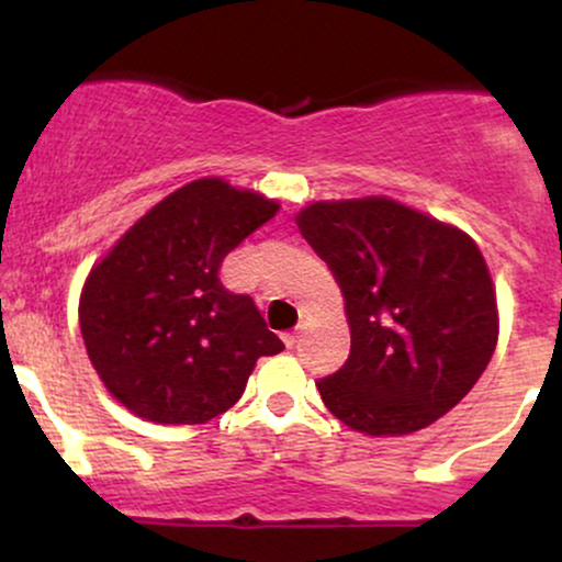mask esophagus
Returning <instances> with one entry per match:
<instances>
[{"instance_id":"esophagus-1","label":"esophagus","mask_w":562,"mask_h":562,"mask_svg":"<svg viewBox=\"0 0 562 562\" xmlns=\"http://www.w3.org/2000/svg\"><path fill=\"white\" fill-rule=\"evenodd\" d=\"M282 340H285V346H288V348H293V346H295V340H299V330H290V333H285V335H282Z\"/></svg>"}]
</instances>
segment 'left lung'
<instances>
[{"label":"left lung","mask_w":562,"mask_h":562,"mask_svg":"<svg viewBox=\"0 0 562 562\" xmlns=\"http://www.w3.org/2000/svg\"><path fill=\"white\" fill-rule=\"evenodd\" d=\"M346 299L351 353L317 383L327 409L367 436L428 428L492 362L496 295L462 229L391 198L319 200L295 216Z\"/></svg>","instance_id":"obj_1"}]
</instances>
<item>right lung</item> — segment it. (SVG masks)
<instances>
[{
  "label": "right lung",
  "instance_id": "right-lung-1",
  "mask_svg": "<svg viewBox=\"0 0 562 562\" xmlns=\"http://www.w3.org/2000/svg\"><path fill=\"white\" fill-rule=\"evenodd\" d=\"M280 205L198 179L153 205L89 272L79 325L105 389L137 417L200 425L243 396L256 359L285 344L250 295L218 280L224 256Z\"/></svg>",
  "mask_w": 562,
  "mask_h": 562
}]
</instances>
